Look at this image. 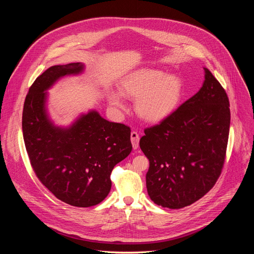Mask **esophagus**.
<instances>
[{
  "mask_svg": "<svg viewBox=\"0 0 254 254\" xmlns=\"http://www.w3.org/2000/svg\"><path fill=\"white\" fill-rule=\"evenodd\" d=\"M130 140L132 144V149L136 150L138 148V142H139V135L135 131H131L130 133Z\"/></svg>",
  "mask_w": 254,
  "mask_h": 254,
  "instance_id": "34e87169",
  "label": "esophagus"
}]
</instances>
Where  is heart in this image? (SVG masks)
Wrapping results in <instances>:
<instances>
[{
  "label": "heart",
  "mask_w": 254,
  "mask_h": 254,
  "mask_svg": "<svg viewBox=\"0 0 254 254\" xmlns=\"http://www.w3.org/2000/svg\"><path fill=\"white\" fill-rule=\"evenodd\" d=\"M119 91L124 97L135 99L134 111L140 120L157 124L165 121L179 107L184 95V83L177 74L141 68L122 80ZM120 96L112 92L108 100L115 107L123 110L125 103Z\"/></svg>",
  "instance_id": "obj_1"
}]
</instances>
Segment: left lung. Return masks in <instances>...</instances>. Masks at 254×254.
<instances>
[{"instance_id":"obj_1","label":"left lung","mask_w":254,"mask_h":254,"mask_svg":"<svg viewBox=\"0 0 254 254\" xmlns=\"http://www.w3.org/2000/svg\"><path fill=\"white\" fill-rule=\"evenodd\" d=\"M200 90L139 140L150 161L147 190L155 204L189 206L215 185L225 160L230 127L229 99L209 69Z\"/></svg>"}]
</instances>
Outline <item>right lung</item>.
<instances>
[{"label": "right lung", "instance_id": "right-lung-1", "mask_svg": "<svg viewBox=\"0 0 254 254\" xmlns=\"http://www.w3.org/2000/svg\"><path fill=\"white\" fill-rule=\"evenodd\" d=\"M80 62L54 65L37 77L26 96L22 128L32 168L59 200L76 207L94 206L108 195L111 174L131 152L130 128L103 119L95 110L69 127L56 126L47 110L48 92L60 78L79 75Z\"/></svg>", "mask_w": 254, "mask_h": 254}]
</instances>
